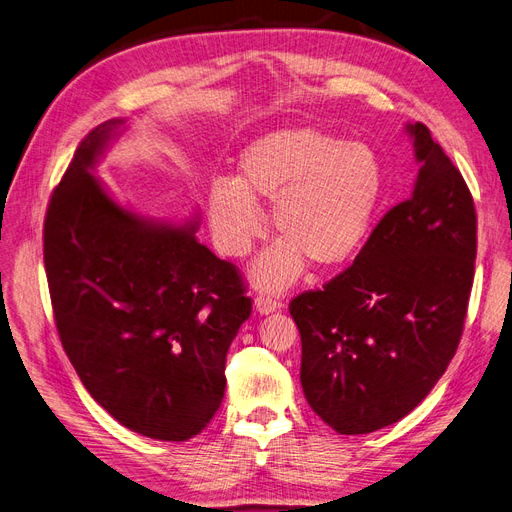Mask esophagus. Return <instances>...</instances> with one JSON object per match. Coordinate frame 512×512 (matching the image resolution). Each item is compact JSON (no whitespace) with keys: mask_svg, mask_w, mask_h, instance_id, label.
I'll use <instances>...</instances> for the list:
<instances>
[{"mask_svg":"<svg viewBox=\"0 0 512 512\" xmlns=\"http://www.w3.org/2000/svg\"><path fill=\"white\" fill-rule=\"evenodd\" d=\"M255 308H257L259 314H270V312H276V310L282 308V301L276 299V297H272V295L261 293V295H257V299H255Z\"/></svg>","mask_w":512,"mask_h":512,"instance_id":"esophagus-1","label":"esophagus"}]
</instances>
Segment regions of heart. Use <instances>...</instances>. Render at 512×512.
<instances>
[{
  "mask_svg": "<svg viewBox=\"0 0 512 512\" xmlns=\"http://www.w3.org/2000/svg\"><path fill=\"white\" fill-rule=\"evenodd\" d=\"M386 175L377 151L361 141L297 126L274 130L244 149L234 179L208 189V219L227 257H244L263 232L257 202H274L282 236L255 266L257 285L282 289L314 266L352 259L369 236Z\"/></svg>",
  "mask_w": 512,
  "mask_h": 512,
  "instance_id": "b5f03b06",
  "label": "heart"
}]
</instances>
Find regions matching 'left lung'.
I'll return each instance as SVG.
<instances>
[{
    "mask_svg": "<svg viewBox=\"0 0 512 512\" xmlns=\"http://www.w3.org/2000/svg\"><path fill=\"white\" fill-rule=\"evenodd\" d=\"M420 173L409 200L375 225L354 263L297 295L308 405L339 434L403 420L460 344L475 278L477 213L460 170L422 124H407Z\"/></svg>",
    "mask_w": 512,
    "mask_h": 512,
    "instance_id": "obj_1",
    "label": "left lung"
}]
</instances>
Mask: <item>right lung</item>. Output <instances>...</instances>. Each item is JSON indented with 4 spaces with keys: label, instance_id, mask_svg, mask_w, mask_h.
Listing matches in <instances>:
<instances>
[{
    "label": "right lung",
    "instance_id": "right-lung-1",
    "mask_svg": "<svg viewBox=\"0 0 512 512\" xmlns=\"http://www.w3.org/2000/svg\"><path fill=\"white\" fill-rule=\"evenodd\" d=\"M126 120L75 149L44 221V266L61 344L111 418L143 437L187 441L225 392V356L251 316L236 266L196 240L198 219L128 211L92 175Z\"/></svg>",
    "mask_w": 512,
    "mask_h": 512
}]
</instances>
